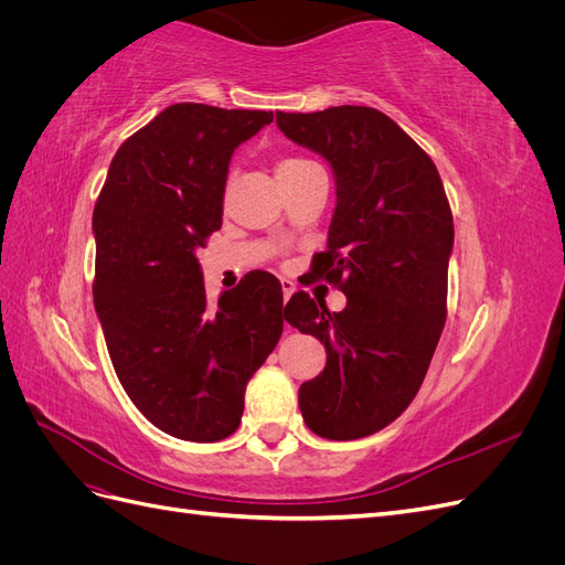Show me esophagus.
<instances>
[{
    "label": "esophagus",
    "instance_id": "esophagus-1",
    "mask_svg": "<svg viewBox=\"0 0 565 565\" xmlns=\"http://www.w3.org/2000/svg\"><path fill=\"white\" fill-rule=\"evenodd\" d=\"M280 285H282V297H285V301H287L289 297H292V295L297 292V285H295L292 280H287V278H282V280H280Z\"/></svg>",
    "mask_w": 565,
    "mask_h": 565
}]
</instances>
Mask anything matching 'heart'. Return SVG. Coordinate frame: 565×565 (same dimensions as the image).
<instances>
[{"label": "heart", "mask_w": 565, "mask_h": 565, "mask_svg": "<svg viewBox=\"0 0 565 565\" xmlns=\"http://www.w3.org/2000/svg\"><path fill=\"white\" fill-rule=\"evenodd\" d=\"M309 164V160H301V158H282L276 167L278 174H287V172H295V169Z\"/></svg>", "instance_id": "1"}]
</instances>
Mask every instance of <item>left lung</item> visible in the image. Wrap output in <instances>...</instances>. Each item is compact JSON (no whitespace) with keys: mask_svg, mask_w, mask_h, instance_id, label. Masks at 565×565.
I'll list each match as a JSON object with an SVG mask.
<instances>
[{"mask_svg":"<svg viewBox=\"0 0 565 565\" xmlns=\"http://www.w3.org/2000/svg\"><path fill=\"white\" fill-rule=\"evenodd\" d=\"M276 122L332 167L337 207L313 273L347 295L339 313L306 292L285 306V320L328 351L299 409L322 438H365L403 415L431 365L448 316L450 202L431 158L380 110L276 113Z\"/></svg>","mask_w":565,"mask_h":565,"instance_id":"1","label":"left lung"}]
</instances>
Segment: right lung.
<instances>
[{"label": "right lung", "mask_w": 565, "mask_h": 565, "mask_svg": "<svg viewBox=\"0 0 565 565\" xmlns=\"http://www.w3.org/2000/svg\"><path fill=\"white\" fill-rule=\"evenodd\" d=\"M266 110L177 104L117 148L94 207V306L117 380L164 434L214 443L282 334V287L252 270L210 303L198 252L221 228L233 150Z\"/></svg>", "instance_id": "obj_1"}]
</instances>
